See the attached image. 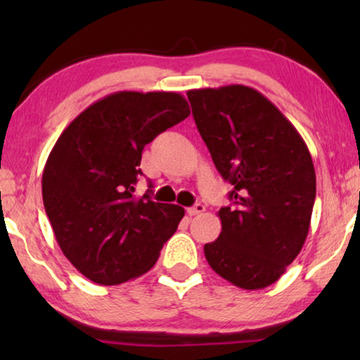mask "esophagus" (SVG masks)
<instances>
[{
    "label": "esophagus",
    "instance_id": "34e87169",
    "mask_svg": "<svg viewBox=\"0 0 360 360\" xmlns=\"http://www.w3.org/2000/svg\"><path fill=\"white\" fill-rule=\"evenodd\" d=\"M206 208H205V205H201V203H196V205H193V206H190L188 210H186V213H188L190 216H195V214H200V213H203Z\"/></svg>",
    "mask_w": 360,
    "mask_h": 360
}]
</instances>
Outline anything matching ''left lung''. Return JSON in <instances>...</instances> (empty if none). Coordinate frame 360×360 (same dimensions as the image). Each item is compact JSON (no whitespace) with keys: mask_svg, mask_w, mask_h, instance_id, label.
Segmentation results:
<instances>
[{"mask_svg":"<svg viewBox=\"0 0 360 360\" xmlns=\"http://www.w3.org/2000/svg\"><path fill=\"white\" fill-rule=\"evenodd\" d=\"M186 96L216 169L234 186L205 257L236 287H269L307 240L316 196L311 154L292 122L254 88H200Z\"/></svg>","mask_w":360,"mask_h":360,"instance_id":"1","label":"left lung"}]
</instances>
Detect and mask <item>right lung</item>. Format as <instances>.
<instances>
[{"mask_svg": "<svg viewBox=\"0 0 360 360\" xmlns=\"http://www.w3.org/2000/svg\"><path fill=\"white\" fill-rule=\"evenodd\" d=\"M190 116L174 91H117L80 112L42 174V200L62 252L82 275L117 285L154 267L185 210L134 195L144 147Z\"/></svg>", "mask_w": 360, "mask_h": 360, "instance_id": "right-lung-1", "label": "right lung"}]
</instances>
